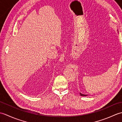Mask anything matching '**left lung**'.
Wrapping results in <instances>:
<instances>
[{
    "label": "left lung",
    "mask_w": 122,
    "mask_h": 122,
    "mask_svg": "<svg viewBox=\"0 0 122 122\" xmlns=\"http://www.w3.org/2000/svg\"><path fill=\"white\" fill-rule=\"evenodd\" d=\"M117 31H118V30H117ZM80 95H81V96H87L88 95L83 94H82V93H80Z\"/></svg>",
    "instance_id": "left-lung-1"
}]
</instances>
